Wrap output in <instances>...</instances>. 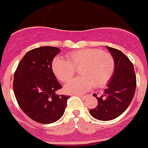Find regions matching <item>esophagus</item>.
I'll return each mask as SVG.
<instances>
[{"mask_svg": "<svg viewBox=\"0 0 148 148\" xmlns=\"http://www.w3.org/2000/svg\"><path fill=\"white\" fill-rule=\"evenodd\" d=\"M78 95L79 97L82 98V99H84V98H85V95Z\"/></svg>", "mask_w": 148, "mask_h": 148, "instance_id": "esophagus-1", "label": "esophagus"}]
</instances>
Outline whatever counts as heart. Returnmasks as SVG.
Listing matches in <instances>:
<instances>
[{
  "mask_svg": "<svg viewBox=\"0 0 148 148\" xmlns=\"http://www.w3.org/2000/svg\"><path fill=\"white\" fill-rule=\"evenodd\" d=\"M80 68L82 76L75 78L65 85V92L84 93L94 85L102 87L110 81L115 70L112 55L100 49H82L70 52L66 58L56 56L52 62L53 73L61 82H67Z\"/></svg>",
  "mask_w": 148,
  "mask_h": 148,
  "instance_id": "obj_1",
  "label": "heart"
}]
</instances>
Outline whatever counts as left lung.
<instances>
[{
	"label": "left lung",
	"mask_w": 148,
	"mask_h": 148,
	"mask_svg": "<svg viewBox=\"0 0 148 148\" xmlns=\"http://www.w3.org/2000/svg\"><path fill=\"white\" fill-rule=\"evenodd\" d=\"M114 58L115 70L113 77L104 90L97 97V107L90 110V115L101 121H110L122 114L130 105L136 87V77L133 64L122 52L107 47Z\"/></svg>",
	"instance_id": "8db88e82"
}]
</instances>
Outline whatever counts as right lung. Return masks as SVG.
Returning <instances> with one entry per match:
<instances>
[{"label":"right lung","instance_id":"obj_1","mask_svg":"<svg viewBox=\"0 0 148 148\" xmlns=\"http://www.w3.org/2000/svg\"><path fill=\"white\" fill-rule=\"evenodd\" d=\"M56 47H40L29 50L18 64L14 74L13 90L23 113L41 124H51L63 116L70 95H58L62 86L52 70Z\"/></svg>","mask_w":148,"mask_h":148}]
</instances>
